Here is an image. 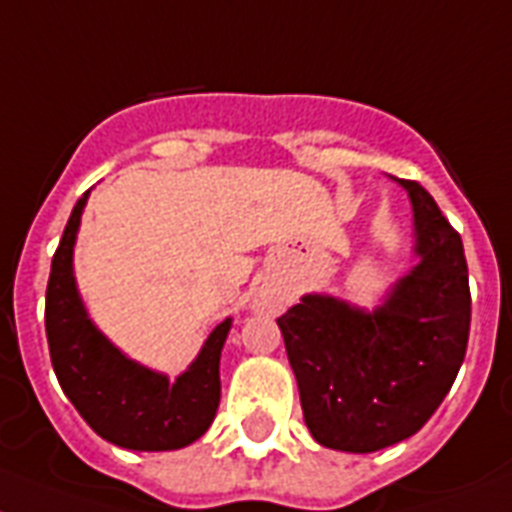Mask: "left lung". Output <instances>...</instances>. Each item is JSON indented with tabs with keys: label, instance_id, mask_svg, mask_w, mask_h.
I'll return each mask as SVG.
<instances>
[{
	"label": "left lung",
	"instance_id": "8db88e82",
	"mask_svg": "<svg viewBox=\"0 0 512 512\" xmlns=\"http://www.w3.org/2000/svg\"><path fill=\"white\" fill-rule=\"evenodd\" d=\"M414 205L422 263L375 312L309 294L278 317L304 422L320 445L375 453L427 424L463 364L471 291L461 234L419 182Z\"/></svg>",
	"mask_w": 512,
	"mask_h": 512
}]
</instances>
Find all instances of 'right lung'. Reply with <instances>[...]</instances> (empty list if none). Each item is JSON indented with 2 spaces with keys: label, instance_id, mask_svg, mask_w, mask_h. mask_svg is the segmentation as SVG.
<instances>
[{
  "label": "right lung",
  "instance_id": "right-lung-1",
  "mask_svg": "<svg viewBox=\"0 0 512 512\" xmlns=\"http://www.w3.org/2000/svg\"><path fill=\"white\" fill-rule=\"evenodd\" d=\"M85 192L64 226L46 286V338L57 380L80 416L103 440L130 450H176L203 437L221 401L223 320L184 375L169 382L119 354L88 320L72 276V247Z\"/></svg>",
  "mask_w": 512,
  "mask_h": 512
}]
</instances>
